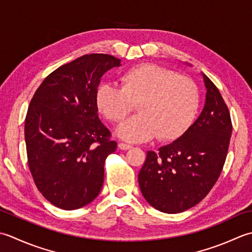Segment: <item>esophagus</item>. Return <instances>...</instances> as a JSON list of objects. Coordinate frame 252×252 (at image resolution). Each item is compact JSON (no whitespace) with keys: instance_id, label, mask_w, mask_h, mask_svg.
<instances>
[{"instance_id":"obj_1","label":"esophagus","mask_w":252,"mask_h":252,"mask_svg":"<svg viewBox=\"0 0 252 252\" xmlns=\"http://www.w3.org/2000/svg\"><path fill=\"white\" fill-rule=\"evenodd\" d=\"M119 148L122 149V150H128V149L132 148V146L127 145V143H124V142H121V143H119Z\"/></svg>"}]
</instances>
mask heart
Wrapping results in <instances>:
<instances>
[{"label":"heart","mask_w":252,"mask_h":252,"mask_svg":"<svg viewBox=\"0 0 252 252\" xmlns=\"http://www.w3.org/2000/svg\"><path fill=\"white\" fill-rule=\"evenodd\" d=\"M120 80L121 87H97L95 103L113 123H121L137 103L139 114L117 129L122 138L131 142L147 141L155 136L175 140L191 125L199 106V90L190 78L161 65L142 64L124 71Z\"/></svg>","instance_id":"1"}]
</instances>
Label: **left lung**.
<instances>
[{"label":"left lung","instance_id":"1","mask_svg":"<svg viewBox=\"0 0 252 252\" xmlns=\"http://www.w3.org/2000/svg\"><path fill=\"white\" fill-rule=\"evenodd\" d=\"M198 120L183 136L157 152L148 151L138 174L148 203L164 213H181L198 204L211 190L226 160L233 125L228 107L209 77Z\"/></svg>","mask_w":252,"mask_h":252}]
</instances>
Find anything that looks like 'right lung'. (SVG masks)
<instances>
[{
	"instance_id": "add662e5",
	"label": "right lung",
	"mask_w": 252,
	"mask_h": 252,
	"mask_svg": "<svg viewBox=\"0 0 252 252\" xmlns=\"http://www.w3.org/2000/svg\"><path fill=\"white\" fill-rule=\"evenodd\" d=\"M121 60L86 54L52 71L35 90L25 122L28 166L42 196L76 210L97 197L104 162L116 150L97 116L95 92L106 70Z\"/></svg>"
}]
</instances>
